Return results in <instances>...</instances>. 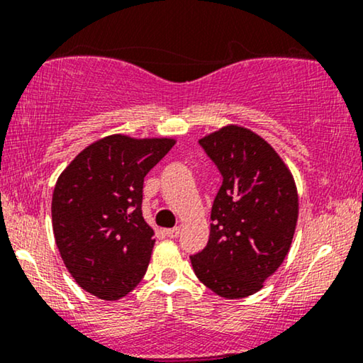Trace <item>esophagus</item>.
Wrapping results in <instances>:
<instances>
[{"mask_svg": "<svg viewBox=\"0 0 363 363\" xmlns=\"http://www.w3.org/2000/svg\"><path fill=\"white\" fill-rule=\"evenodd\" d=\"M165 235L168 238H172V240H175V238H178V235H180V228H178V226L168 228V230H165Z\"/></svg>", "mask_w": 363, "mask_h": 363, "instance_id": "esophagus-1", "label": "esophagus"}]
</instances>
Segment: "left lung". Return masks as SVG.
<instances>
[{
  "label": "left lung",
  "mask_w": 363,
  "mask_h": 363,
  "mask_svg": "<svg viewBox=\"0 0 363 363\" xmlns=\"http://www.w3.org/2000/svg\"><path fill=\"white\" fill-rule=\"evenodd\" d=\"M221 173L211 206L210 240L190 256L198 279L215 294L241 299L282 264L296 231V183L269 143L238 125L200 140Z\"/></svg>",
  "instance_id": "left-lung-1"
}]
</instances>
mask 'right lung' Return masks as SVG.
Here are the masks:
<instances>
[{
    "mask_svg": "<svg viewBox=\"0 0 363 363\" xmlns=\"http://www.w3.org/2000/svg\"><path fill=\"white\" fill-rule=\"evenodd\" d=\"M173 145L111 135L84 148L57 178V250L77 284L99 299H121L145 276L155 240L142 216L143 178Z\"/></svg>",
    "mask_w": 363,
    "mask_h": 363,
    "instance_id": "right-lung-1",
    "label": "right lung"
}]
</instances>
